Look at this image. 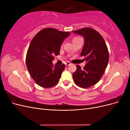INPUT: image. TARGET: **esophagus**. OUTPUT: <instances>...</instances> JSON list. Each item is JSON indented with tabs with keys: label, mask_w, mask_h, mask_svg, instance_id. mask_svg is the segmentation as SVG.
I'll use <instances>...</instances> for the list:
<instances>
[{
	"label": "esophagus",
	"mask_w": 130,
	"mask_h": 130,
	"mask_svg": "<svg viewBox=\"0 0 130 130\" xmlns=\"http://www.w3.org/2000/svg\"><path fill=\"white\" fill-rule=\"evenodd\" d=\"M71 64H72L71 63H70V62H69V61L67 62H66V66H69V65H70Z\"/></svg>",
	"instance_id": "obj_1"
}]
</instances>
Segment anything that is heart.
<instances>
[{
	"label": "heart",
	"instance_id": "1",
	"mask_svg": "<svg viewBox=\"0 0 130 130\" xmlns=\"http://www.w3.org/2000/svg\"><path fill=\"white\" fill-rule=\"evenodd\" d=\"M81 37H78V36L75 37H74V38H73V42L74 43V42H76V41H78V40H80V39H81Z\"/></svg>",
	"mask_w": 130,
	"mask_h": 130
}]
</instances>
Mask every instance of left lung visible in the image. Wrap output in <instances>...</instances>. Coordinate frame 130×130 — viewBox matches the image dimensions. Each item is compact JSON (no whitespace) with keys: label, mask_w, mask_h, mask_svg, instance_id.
<instances>
[{"label":"left lung","mask_w":130,"mask_h":130,"mask_svg":"<svg viewBox=\"0 0 130 130\" xmlns=\"http://www.w3.org/2000/svg\"><path fill=\"white\" fill-rule=\"evenodd\" d=\"M85 39V44L81 56H84L86 64L83 69L76 65V70L73 74V80L81 88H89L98 83L103 76L109 60V53L105 41L101 35L90 27L73 31Z\"/></svg>","instance_id":"8db88e82"}]
</instances>
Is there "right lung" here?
<instances>
[{"instance_id":"right-lung-1","label":"right lung","mask_w":130,"mask_h":130,"mask_svg":"<svg viewBox=\"0 0 130 130\" xmlns=\"http://www.w3.org/2000/svg\"><path fill=\"white\" fill-rule=\"evenodd\" d=\"M70 34L54 28H44L31 41L26 56L27 70L33 80L40 86L48 88L56 85L66 66H54V56L60 54L61 45Z\"/></svg>"}]
</instances>
